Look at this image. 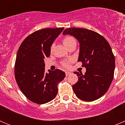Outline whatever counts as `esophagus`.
<instances>
[{"label": "esophagus", "instance_id": "obj_1", "mask_svg": "<svg viewBox=\"0 0 125 125\" xmlns=\"http://www.w3.org/2000/svg\"><path fill=\"white\" fill-rule=\"evenodd\" d=\"M65 73H66V76H69V74H71L70 72H68V71H66V72Z\"/></svg>", "mask_w": 125, "mask_h": 125}]
</instances>
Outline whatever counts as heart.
Masks as SVG:
<instances>
[{
  "label": "heart",
  "instance_id": "obj_1",
  "mask_svg": "<svg viewBox=\"0 0 125 125\" xmlns=\"http://www.w3.org/2000/svg\"><path fill=\"white\" fill-rule=\"evenodd\" d=\"M74 42H76L75 39L71 36H66V37H64L63 39H62V42H63L64 45L66 47H68L71 43ZM53 47H54V46L52 45V46H51V51H52ZM71 62H72V60H71V59L68 61H64L62 62L61 64L62 66H63L64 68H69V66H70V64Z\"/></svg>",
  "mask_w": 125,
  "mask_h": 125
}]
</instances>
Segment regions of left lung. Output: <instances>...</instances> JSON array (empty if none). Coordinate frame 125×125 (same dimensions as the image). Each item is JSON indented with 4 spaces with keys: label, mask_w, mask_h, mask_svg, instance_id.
Here are the masks:
<instances>
[{
    "label": "left lung",
    "mask_w": 125,
    "mask_h": 125,
    "mask_svg": "<svg viewBox=\"0 0 125 125\" xmlns=\"http://www.w3.org/2000/svg\"><path fill=\"white\" fill-rule=\"evenodd\" d=\"M62 34H69L79 42L78 61L82 62L86 71L74 72L78 82L73 89L79 99L93 101L106 93L114 77L115 56L106 39L91 30L83 28H68Z\"/></svg>",
    "instance_id": "left-lung-1"
}]
</instances>
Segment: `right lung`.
<instances>
[{
    "instance_id": "1",
    "label": "right lung",
    "mask_w": 125,
    "mask_h": 125,
    "mask_svg": "<svg viewBox=\"0 0 125 125\" xmlns=\"http://www.w3.org/2000/svg\"><path fill=\"white\" fill-rule=\"evenodd\" d=\"M63 27L47 28L30 34L22 42L15 62L16 82L25 96L37 104H44L54 99L57 84L66 74L58 69L45 72L44 58L49 57L51 46Z\"/></svg>"
}]
</instances>
